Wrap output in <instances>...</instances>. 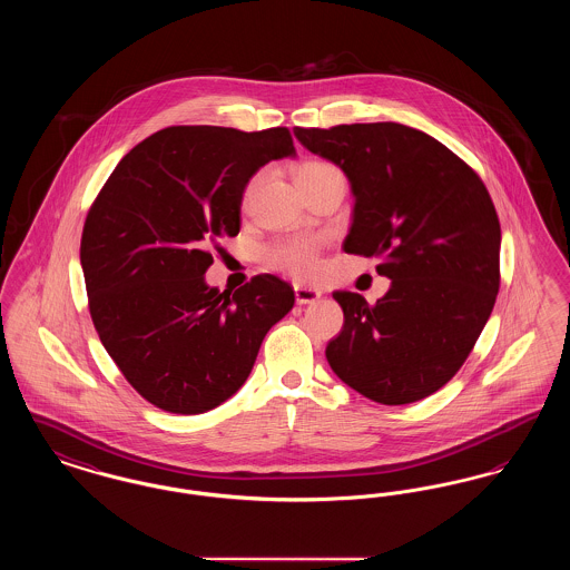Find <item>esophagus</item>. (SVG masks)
<instances>
[{
    "mask_svg": "<svg viewBox=\"0 0 570 570\" xmlns=\"http://www.w3.org/2000/svg\"><path fill=\"white\" fill-rule=\"evenodd\" d=\"M295 297H297L298 305H309L323 297V291L312 288V286H295Z\"/></svg>",
    "mask_w": 570,
    "mask_h": 570,
    "instance_id": "1",
    "label": "esophagus"
}]
</instances>
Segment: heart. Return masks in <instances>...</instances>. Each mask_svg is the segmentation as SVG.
<instances>
[{
	"mask_svg": "<svg viewBox=\"0 0 570 570\" xmlns=\"http://www.w3.org/2000/svg\"><path fill=\"white\" fill-rule=\"evenodd\" d=\"M326 168H331L325 163H307L298 168L297 181L323 173ZM256 188V179H252L245 188V198L252 196V191ZM267 261L272 267H277L282 272H288L295 277H312L321 269V261H318V247L314 242H293V244L275 245L267 252Z\"/></svg>",
	"mask_w": 570,
	"mask_h": 570,
	"instance_id": "heart-1",
	"label": "heart"
}]
</instances>
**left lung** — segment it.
I'll use <instances>...</instances> for the list:
<instances>
[{"label":"left lung","instance_id":"obj_1","mask_svg":"<svg viewBox=\"0 0 570 570\" xmlns=\"http://www.w3.org/2000/svg\"><path fill=\"white\" fill-rule=\"evenodd\" d=\"M293 132L351 181L344 252L380 256L376 272L391 279L376 305L333 293L344 326L326 344V361L372 402H419L458 374L495 303L500 222L488 188L434 136L404 124Z\"/></svg>","mask_w":570,"mask_h":570}]
</instances>
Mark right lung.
I'll return each instance as SVG.
<instances>
[{"instance_id": "1", "label": "right lung", "mask_w": 570, "mask_h": 570, "mask_svg": "<svg viewBox=\"0 0 570 570\" xmlns=\"http://www.w3.org/2000/svg\"><path fill=\"white\" fill-rule=\"evenodd\" d=\"M286 128L175 126L138 142L91 205L81 239L89 312L136 391L173 414H200L249 376L295 291L275 275L219 293L205 282L212 242L242 228L249 179L295 158Z\"/></svg>"}]
</instances>
